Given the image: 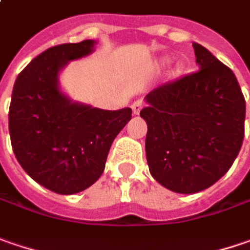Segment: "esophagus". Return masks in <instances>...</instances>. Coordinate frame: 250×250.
<instances>
[{
  "instance_id": "1",
  "label": "esophagus",
  "mask_w": 250,
  "mask_h": 250,
  "mask_svg": "<svg viewBox=\"0 0 250 250\" xmlns=\"http://www.w3.org/2000/svg\"><path fill=\"white\" fill-rule=\"evenodd\" d=\"M143 106H144V102L143 101H136V102H133V104H131V110H133V113L134 114H138L140 112H141V109H143Z\"/></svg>"
}]
</instances>
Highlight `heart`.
I'll return each instance as SVG.
<instances>
[{
	"label": "heart",
	"mask_w": 250,
	"mask_h": 250,
	"mask_svg": "<svg viewBox=\"0 0 250 250\" xmlns=\"http://www.w3.org/2000/svg\"><path fill=\"white\" fill-rule=\"evenodd\" d=\"M167 60H162L161 61V64H165ZM185 70V62L183 61H178V62H175V65H173V68H172V75H180L182 72Z\"/></svg>",
	"instance_id": "obj_1"
}]
</instances>
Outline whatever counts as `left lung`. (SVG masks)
I'll use <instances>...</instances> for the list:
<instances>
[{
    "instance_id": "8db88e82",
    "label": "left lung",
    "mask_w": 250,
    "mask_h": 250,
    "mask_svg": "<svg viewBox=\"0 0 250 250\" xmlns=\"http://www.w3.org/2000/svg\"><path fill=\"white\" fill-rule=\"evenodd\" d=\"M200 70L146 96V162L152 178L175 193L212 186L242 146L246 104L231 68L193 43Z\"/></svg>"
}]
</instances>
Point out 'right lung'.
Returning <instances> with one entry per match:
<instances>
[{
	"label": "right lung",
	"mask_w": 250,
	"mask_h": 250,
	"mask_svg": "<svg viewBox=\"0 0 250 250\" xmlns=\"http://www.w3.org/2000/svg\"><path fill=\"white\" fill-rule=\"evenodd\" d=\"M95 43L43 51L18 75L12 91L8 120L14 154L32 179L59 194L80 193L101 178L113 140L131 119L130 107L77 104L59 88V72L91 54Z\"/></svg>",
	"instance_id": "1"
}]
</instances>
